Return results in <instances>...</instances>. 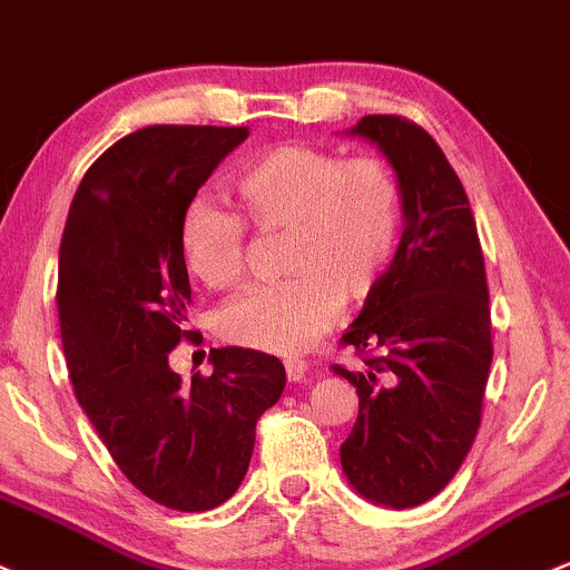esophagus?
Instances as JSON below:
<instances>
[{"label":"esophagus","instance_id":"1","mask_svg":"<svg viewBox=\"0 0 570 570\" xmlns=\"http://www.w3.org/2000/svg\"><path fill=\"white\" fill-rule=\"evenodd\" d=\"M284 367H286V379L295 381V384L297 381H303L305 373H308V362L305 360H286Z\"/></svg>","mask_w":570,"mask_h":570}]
</instances>
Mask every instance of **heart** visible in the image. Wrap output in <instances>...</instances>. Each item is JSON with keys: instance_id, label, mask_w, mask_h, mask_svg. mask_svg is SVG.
I'll return each instance as SVG.
<instances>
[{"instance_id": "1", "label": "heart", "mask_w": 570, "mask_h": 570, "mask_svg": "<svg viewBox=\"0 0 570 570\" xmlns=\"http://www.w3.org/2000/svg\"><path fill=\"white\" fill-rule=\"evenodd\" d=\"M233 191L252 227L289 235L284 271L292 275L224 305V341L267 354L305 352L343 303H365L384 284L403 224V191L384 159L284 142L248 161ZM246 233L233 210L191 199L178 222L180 256L205 286L229 289L246 273Z\"/></svg>"}]
</instances>
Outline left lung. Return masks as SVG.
Returning <instances> with one entry per match:
<instances>
[{
  "label": "left lung",
  "mask_w": 570,
  "mask_h": 570,
  "mask_svg": "<svg viewBox=\"0 0 570 570\" xmlns=\"http://www.w3.org/2000/svg\"><path fill=\"white\" fill-rule=\"evenodd\" d=\"M403 191L405 229L376 295L341 337L365 371L341 465L362 498L411 509L435 498L471 452L492 362L490 289L468 194L441 146L403 116H365Z\"/></svg>",
  "instance_id": "8db88e82"
}]
</instances>
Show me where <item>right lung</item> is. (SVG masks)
Masks as SVG:
<instances>
[{
  "mask_svg": "<svg viewBox=\"0 0 570 570\" xmlns=\"http://www.w3.org/2000/svg\"><path fill=\"white\" fill-rule=\"evenodd\" d=\"M246 127L161 124L121 137L80 180L59 248V327L80 409L137 490L175 511L235 495L256 422L286 371L254 348H214L210 376L180 381L167 354L186 330L178 222Z\"/></svg>",
  "mask_w": 570,
  "mask_h": 570,
  "instance_id": "1",
  "label": "right lung"
}]
</instances>
